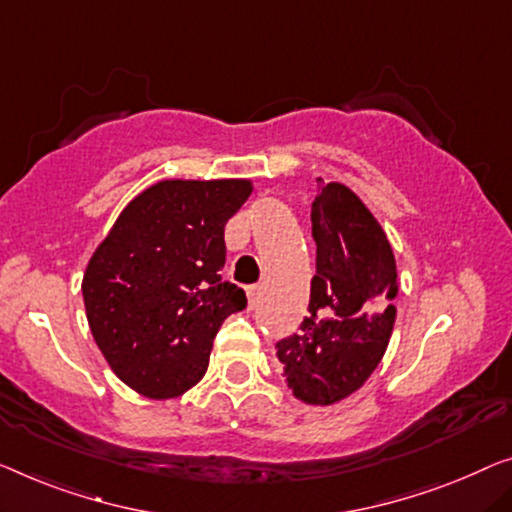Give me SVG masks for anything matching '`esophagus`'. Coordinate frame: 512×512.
<instances>
[{"mask_svg": "<svg viewBox=\"0 0 512 512\" xmlns=\"http://www.w3.org/2000/svg\"><path fill=\"white\" fill-rule=\"evenodd\" d=\"M257 303H259V287L253 285V287H248V308L255 310Z\"/></svg>", "mask_w": 512, "mask_h": 512, "instance_id": "obj_1", "label": "esophagus"}]
</instances>
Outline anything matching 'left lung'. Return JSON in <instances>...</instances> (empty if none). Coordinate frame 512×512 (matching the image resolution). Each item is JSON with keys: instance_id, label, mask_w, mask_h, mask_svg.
I'll list each match as a JSON object with an SVG mask.
<instances>
[{"instance_id": "left-lung-1", "label": "left lung", "mask_w": 512, "mask_h": 512, "mask_svg": "<svg viewBox=\"0 0 512 512\" xmlns=\"http://www.w3.org/2000/svg\"><path fill=\"white\" fill-rule=\"evenodd\" d=\"M319 181L312 202L317 273L301 331L276 345L294 398H349L377 370L395 324L398 266L386 232L345 183Z\"/></svg>"}]
</instances>
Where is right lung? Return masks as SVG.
I'll list each match as a JSON object with an SVG mask.
<instances>
[{"label":"right lung","instance_id":"obj_1","mask_svg":"<svg viewBox=\"0 0 512 512\" xmlns=\"http://www.w3.org/2000/svg\"><path fill=\"white\" fill-rule=\"evenodd\" d=\"M250 193V179H163L126 204L91 255L82 278L91 335L144 398L193 388L218 329L246 308V292L220 269L225 225Z\"/></svg>","mask_w":512,"mask_h":512}]
</instances>
